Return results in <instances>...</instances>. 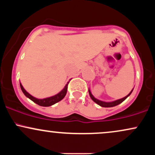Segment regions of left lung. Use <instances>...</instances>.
I'll use <instances>...</instances> for the list:
<instances>
[{"label":"left lung","instance_id":"left-lung-1","mask_svg":"<svg viewBox=\"0 0 155 155\" xmlns=\"http://www.w3.org/2000/svg\"><path fill=\"white\" fill-rule=\"evenodd\" d=\"M133 90V89L132 90H131L130 92V93L128 94V95H126L125 97H122V98H121V99H119V100L111 101V102H105V101H100V100H98V99L95 98V97H94V96L92 95L91 92H90V90H89V94H90V97H91L92 100L95 103H96V104H97V105H99V106H102V107H106V108H108V107H114V106H117V105L120 104L121 103L123 102V101H124V100H125V99L127 98V97H129V96L130 95V94L132 93Z\"/></svg>","mask_w":155,"mask_h":155}]
</instances>
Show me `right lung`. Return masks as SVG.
<instances>
[{"label": "right lung", "instance_id": "obj_1", "mask_svg": "<svg viewBox=\"0 0 155 155\" xmlns=\"http://www.w3.org/2000/svg\"><path fill=\"white\" fill-rule=\"evenodd\" d=\"M68 83H69V81L66 84H65V86L64 87V88L63 89V90H62L60 92H58V94H56L55 95L51 96V97H46V98H43V99H38V98H36V97H33V96H32L31 94L28 93V92H27L25 90L24 87H23V86L22 85V84L19 83V84H20V87H21V90H22V92L24 93V95H25L27 97H28L29 99H31L32 101H33V102L35 103L36 104L39 105V106L47 107V106H52V105L55 104L56 103L59 102V101L63 100V99L64 98V97H65V95H66V93H67L68 84Z\"/></svg>", "mask_w": 155, "mask_h": 155}]
</instances>
